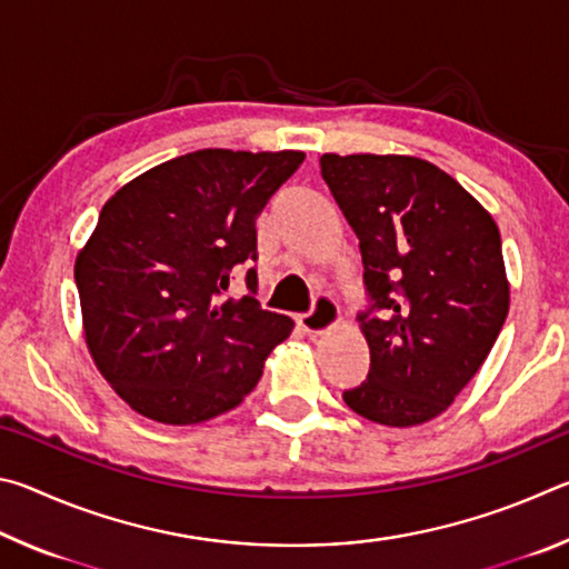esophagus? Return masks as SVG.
<instances>
[{
    "label": "esophagus",
    "instance_id": "obj_1",
    "mask_svg": "<svg viewBox=\"0 0 569 569\" xmlns=\"http://www.w3.org/2000/svg\"><path fill=\"white\" fill-rule=\"evenodd\" d=\"M339 321H341L339 306H336L331 298H319L313 306V311L298 319V326H301L308 336H323L331 329H336Z\"/></svg>",
    "mask_w": 569,
    "mask_h": 569
}]
</instances>
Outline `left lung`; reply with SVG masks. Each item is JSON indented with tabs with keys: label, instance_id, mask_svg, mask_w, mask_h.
Returning <instances> with one entry per match:
<instances>
[{
	"label": "left lung",
	"instance_id": "obj_1",
	"mask_svg": "<svg viewBox=\"0 0 569 569\" xmlns=\"http://www.w3.org/2000/svg\"><path fill=\"white\" fill-rule=\"evenodd\" d=\"M321 176L359 236L371 308L361 387L343 391L383 427L427 423L459 397L509 311L502 238L449 172L411 156H321Z\"/></svg>",
	"mask_w": 569,
	"mask_h": 569
}]
</instances>
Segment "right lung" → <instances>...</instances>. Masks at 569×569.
I'll return each mask as SVG.
<instances>
[{
    "label": "right lung",
    "instance_id": "obj_1",
    "mask_svg": "<svg viewBox=\"0 0 569 569\" xmlns=\"http://www.w3.org/2000/svg\"><path fill=\"white\" fill-rule=\"evenodd\" d=\"M301 150L206 148L150 168L102 206L74 261L84 343L132 411L186 427L236 409L293 331L251 293L226 299L256 261V218Z\"/></svg>",
    "mask_w": 569,
    "mask_h": 569
}]
</instances>
